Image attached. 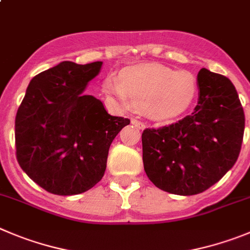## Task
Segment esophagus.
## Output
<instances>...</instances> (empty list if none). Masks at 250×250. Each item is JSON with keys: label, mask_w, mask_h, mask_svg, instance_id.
Instances as JSON below:
<instances>
[{"label": "esophagus", "mask_w": 250, "mask_h": 250, "mask_svg": "<svg viewBox=\"0 0 250 250\" xmlns=\"http://www.w3.org/2000/svg\"><path fill=\"white\" fill-rule=\"evenodd\" d=\"M131 124L135 125L137 129H144V127H145V124L141 120H139V118H131Z\"/></svg>", "instance_id": "1"}]
</instances>
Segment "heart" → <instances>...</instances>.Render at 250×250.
I'll use <instances>...</instances> for the list:
<instances>
[{"label":"heart","mask_w":250,"mask_h":250,"mask_svg":"<svg viewBox=\"0 0 250 250\" xmlns=\"http://www.w3.org/2000/svg\"><path fill=\"white\" fill-rule=\"evenodd\" d=\"M104 88L124 106L131 103L155 120H170L192 104L197 82L186 70L175 72L161 64H143L123 70L120 80L107 77Z\"/></svg>","instance_id":"b5f03b06"}]
</instances>
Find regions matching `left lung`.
<instances>
[{
    "mask_svg": "<svg viewBox=\"0 0 250 250\" xmlns=\"http://www.w3.org/2000/svg\"><path fill=\"white\" fill-rule=\"evenodd\" d=\"M198 103L191 115L143 132L144 168L162 191L201 193L234 166L244 134L243 106L234 85L206 68L198 72Z\"/></svg>",
    "mask_w": 250,
    "mask_h": 250,
    "instance_id": "left-lung-1",
    "label": "left lung"
}]
</instances>
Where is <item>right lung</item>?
Listing matches in <instances>:
<instances>
[{
  "label": "right lung",
  "instance_id": "1",
  "mask_svg": "<svg viewBox=\"0 0 250 250\" xmlns=\"http://www.w3.org/2000/svg\"><path fill=\"white\" fill-rule=\"evenodd\" d=\"M103 62H62L33 78L17 110L16 156L21 168L45 191L72 196L103 178L109 147L130 120L107 114L86 85Z\"/></svg>",
  "mask_w": 250,
  "mask_h": 250
}]
</instances>
